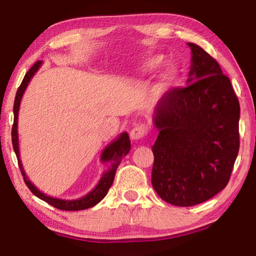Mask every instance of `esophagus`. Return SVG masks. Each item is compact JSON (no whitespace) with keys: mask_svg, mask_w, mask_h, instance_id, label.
I'll return each mask as SVG.
<instances>
[{"mask_svg":"<svg viewBox=\"0 0 256 256\" xmlns=\"http://www.w3.org/2000/svg\"><path fill=\"white\" fill-rule=\"evenodd\" d=\"M146 133V126L144 124H136L134 126L131 132H130V138L131 140H140V138H144Z\"/></svg>","mask_w":256,"mask_h":256,"instance_id":"1","label":"esophagus"}]
</instances>
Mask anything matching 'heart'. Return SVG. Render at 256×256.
<instances>
[{
	"label": "heart",
	"mask_w": 256,
	"mask_h": 256,
	"mask_svg": "<svg viewBox=\"0 0 256 256\" xmlns=\"http://www.w3.org/2000/svg\"><path fill=\"white\" fill-rule=\"evenodd\" d=\"M162 63V56H154V58H150L146 60L142 66V71L144 72H151L156 70V68L160 66V64ZM176 78V71L174 68L168 66L166 70H164L159 78V89L167 88L172 84V82L175 81Z\"/></svg>",
	"instance_id": "heart-1"
}]
</instances>
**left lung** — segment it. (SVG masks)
Masks as SVG:
<instances>
[{"mask_svg":"<svg viewBox=\"0 0 256 256\" xmlns=\"http://www.w3.org/2000/svg\"><path fill=\"white\" fill-rule=\"evenodd\" d=\"M188 86L154 110L151 183L164 201L192 206L226 188L240 150V102L219 63L193 42Z\"/></svg>","mask_w":256,"mask_h":256,"instance_id":"8db88e82","label":"left lung"}]
</instances>
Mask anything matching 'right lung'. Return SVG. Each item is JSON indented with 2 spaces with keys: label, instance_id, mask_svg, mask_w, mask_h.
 <instances>
[{
  "label": "right lung",
  "instance_id": "1",
  "mask_svg": "<svg viewBox=\"0 0 256 256\" xmlns=\"http://www.w3.org/2000/svg\"><path fill=\"white\" fill-rule=\"evenodd\" d=\"M42 66V60H37L34 66L30 68V70L26 73V76L24 78L22 82H21L20 86L18 88V92H16V99H14V125H12V146H14V152L16 156V159H18V164H19V168L21 170V174L24 176V180L26 185L28 186V188L32 190V194H34L37 198H40V200L45 201L48 203V204L53 206L56 209L60 210H66V211H78V210H84V209H89L94 206H96L97 203L100 202L106 196V194L108 192V190L114 182V177H115V172L116 170H118L120 162H122L123 157H125L128 154L130 149H131V142H130V138L128 134L126 132H123L120 136H118V140L112 141L110 146H107L105 149H104L102 154V162H110V170L105 172L102 176L100 180L97 184L96 188H94L92 192H89L86 196L84 198H78V200H62V198H52L46 196L42 192H40L36 186H34L32 182H30L27 176L24 174L22 164H21L20 160V154H19V141H18V112H19V107H20V102L21 98H22V94L24 92L26 88H27L28 84L32 80V78L34 76V73L37 72L38 68Z\"/></svg>",
  "mask_w": 256,
  "mask_h": 256
}]
</instances>
